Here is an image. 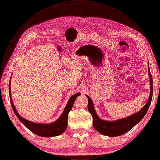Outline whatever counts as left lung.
Segmentation results:
<instances>
[{"label":"left lung","instance_id":"left-lung-1","mask_svg":"<svg viewBox=\"0 0 160 160\" xmlns=\"http://www.w3.org/2000/svg\"><path fill=\"white\" fill-rule=\"evenodd\" d=\"M148 71L150 78V85H151L150 88H151V91H150V95L149 97L148 102L139 112L131 115L129 117L118 121H114V122H108V121L101 119L95 113L91 99L89 96H88V111L91 114L92 117H93V127L98 132L109 137L119 136V135H122L129 132L130 129H132L135 125L138 123L143 118L145 115L148 112L150 104H151L153 95L152 76L149 69Z\"/></svg>","mask_w":160,"mask_h":160}]
</instances>
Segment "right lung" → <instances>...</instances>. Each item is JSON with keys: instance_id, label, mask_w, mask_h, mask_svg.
<instances>
[{"instance_id": "1", "label": "right lung", "mask_w": 160, "mask_h": 160, "mask_svg": "<svg viewBox=\"0 0 160 160\" xmlns=\"http://www.w3.org/2000/svg\"><path fill=\"white\" fill-rule=\"evenodd\" d=\"M79 95H81L80 93H77L71 97L69 101H68V103H67V105H66L63 113H62L59 119L56 121L55 122L52 123L51 124H40L31 122L29 121L22 118L21 116L18 113L11 99V86L9 85V96H10L11 103L14 113L16 114L19 120H20L21 122L31 131V132L42 137L57 136V135H59L65 132L67 127V119H68L69 113L70 112V111L72 108V105H73L76 98Z\"/></svg>"}]
</instances>
